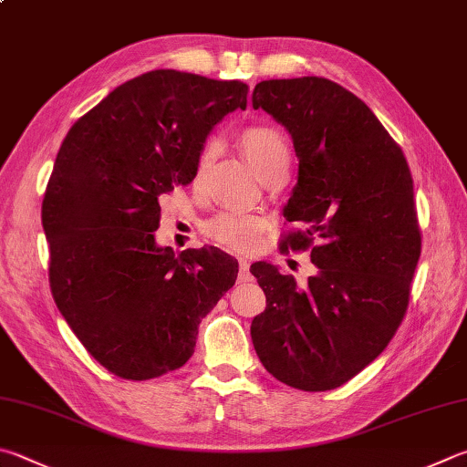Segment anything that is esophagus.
Segmentation results:
<instances>
[{"label":"esophagus","instance_id":"1","mask_svg":"<svg viewBox=\"0 0 467 467\" xmlns=\"http://www.w3.org/2000/svg\"><path fill=\"white\" fill-rule=\"evenodd\" d=\"M249 267H251V263L247 259L239 261V282H249V279H251Z\"/></svg>","mask_w":467,"mask_h":467}]
</instances>
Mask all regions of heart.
Returning <instances> with one entry per match:
<instances>
[{"label":"heart","mask_w":467,"mask_h":467,"mask_svg":"<svg viewBox=\"0 0 467 467\" xmlns=\"http://www.w3.org/2000/svg\"><path fill=\"white\" fill-rule=\"evenodd\" d=\"M244 155L257 169V173L265 180L277 169H287L290 165V142L285 134L271 124H251L244 126L236 134ZM214 159V147L204 145L196 159L193 177L196 182L204 180ZM269 223L257 214H244V212H220L204 223V234L220 247L234 253H251L259 247L263 233L267 231Z\"/></svg>","instance_id":"1"}]
</instances>
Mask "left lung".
I'll use <instances>...</instances> for the list:
<instances>
[{
    "mask_svg": "<svg viewBox=\"0 0 467 467\" xmlns=\"http://www.w3.org/2000/svg\"><path fill=\"white\" fill-rule=\"evenodd\" d=\"M253 108L292 134L298 183L284 210L282 253H310L304 285L251 265L267 306L251 338L271 376L304 392L343 386L392 341L420 257L410 167L374 112L325 78L261 81Z\"/></svg>",
    "mask_w": 467,
    "mask_h": 467,
    "instance_id": "left-lung-1",
    "label": "left lung"
}]
</instances>
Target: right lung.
<instances>
[{"mask_svg": "<svg viewBox=\"0 0 467 467\" xmlns=\"http://www.w3.org/2000/svg\"><path fill=\"white\" fill-rule=\"evenodd\" d=\"M249 86L173 69L122 83L67 132L42 200L48 282L88 353L122 379L182 368L202 318L234 285L220 249L155 244L159 198L193 180L212 126Z\"/></svg>", "mask_w": 467, "mask_h": 467, "instance_id": "add662e5", "label": "right lung"}]
</instances>
